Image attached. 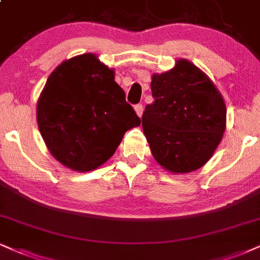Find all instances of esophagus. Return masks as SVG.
I'll return each mask as SVG.
<instances>
[{
    "label": "esophagus",
    "instance_id": "34e87169",
    "mask_svg": "<svg viewBox=\"0 0 260 260\" xmlns=\"http://www.w3.org/2000/svg\"><path fill=\"white\" fill-rule=\"evenodd\" d=\"M134 110H136L137 115H138L139 117H142V115H143V111H144L143 104H137L136 106H134Z\"/></svg>",
    "mask_w": 260,
    "mask_h": 260
}]
</instances>
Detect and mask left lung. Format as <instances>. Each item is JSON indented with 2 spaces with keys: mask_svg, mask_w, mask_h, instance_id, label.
<instances>
[{
  "mask_svg": "<svg viewBox=\"0 0 260 260\" xmlns=\"http://www.w3.org/2000/svg\"><path fill=\"white\" fill-rule=\"evenodd\" d=\"M151 80L155 102L146 105L142 124L152 156L172 173L199 170L223 138V96L207 75L186 59Z\"/></svg>",
  "mask_w": 260,
  "mask_h": 260,
  "instance_id": "left-lung-1",
  "label": "left lung"
}]
</instances>
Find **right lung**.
Wrapping results in <instances>:
<instances>
[{
  "mask_svg": "<svg viewBox=\"0 0 260 260\" xmlns=\"http://www.w3.org/2000/svg\"><path fill=\"white\" fill-rule=\"evenodd\" d=\"M37 123L49 152L77 172L98 168L124 133L140 124L112 69L86 53L49 75L37 102Z\"/></svg>",
  "mask_w": 260,
  "mask_h": 260,
  "instance_id": "right-lung-1",
  "label": "right lung"
}]
</instances>
